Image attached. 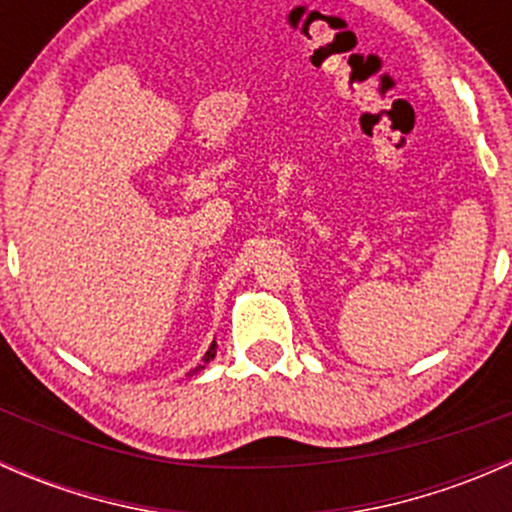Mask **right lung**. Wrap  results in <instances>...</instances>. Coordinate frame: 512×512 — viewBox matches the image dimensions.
Returning a JSON list of instances; mask_svg holds the SVG:
<instances>
[{
    "label": "right lung",
    "instance_id": "add662e5",
    "mask_svg": "<svg viewBox=\"0 0 512 512\" xmlns=\"http://www.w3.org/2000/svg\"><path fill=\"white\" fill-rule=\"evenodd\" d=\"M213 356H215V342H213V347L208 349V354H205V361H210V359H213Z\"/></svg>",
    "mask_w": 512,
    "mask_h": 512
}]
</instances>
